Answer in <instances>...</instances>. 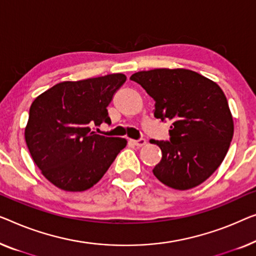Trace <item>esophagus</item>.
<instances>
[{
    "label": "esophagus",
    "mask_w": 256,
    "mask_h": 256,
    "mask_svg": "<svg viewBox=\"0 0 256 256\" xmlns=\"http://www.w3.org/2000/svg\"><path fill=\"white\" fill-rule=\"evenodd\" d=\"M132 143H134V146H136L137 148H140V146H144L146 144V138H138V140H132Z\"/></svg>",
    "instance_id": "34e87169"
}]
</instances>
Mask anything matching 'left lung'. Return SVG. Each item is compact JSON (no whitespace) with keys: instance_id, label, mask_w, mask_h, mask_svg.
Masks as SVG:
<instances>
[{"instance_id":"1","label":"left lung","mask_w":256,"mask_h":256,"mask_svg":"<svg viewBox=\"0 0 256 256\" xmlns=\"http://www.w3.org/2000/svg\"><path fill=\"white\" fill-rule=\"evenodd\" d=\"M130 80L154 98V118L172 122L168 140H151L162 154L154 176L179 190L204 182L224 160L234 129L222 88L188 69L138 72Z\"/></svg>"}]
</instances>
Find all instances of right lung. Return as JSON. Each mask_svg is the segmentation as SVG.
Listing matches in <instances>:
<instances>
[{"label":"right lung","mask_w":256,"mask_h":256,"mask_svg":"<svg viewBox=\"0 0 256 256\" xmlns=\"http://www.w3.org/2000/svg\"><path fill=\"white\" fill-rule=\"evenodd\" d=\"M126 80L124 74H112L62 82L32 102L25 140L33 162L54 186L88 190L127 146L124 138L98 135L90 128L110 124L107 106Z\"/></svg>","instance_id":"1"}]
</instances>
